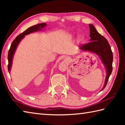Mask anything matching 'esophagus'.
Listing matches in <instances>:
<instances>
[{
  "instance_id": "34e87169",
  "label": "esophagus",
  "mask_w": 125,
  "mask_h": 125,
  "mask_svg": "<svg viewBox=\"0 0 125 125\" xmlns=\"http://www.w3.org/2000/svg\"><path fill=\"white\" fill-rule=\"evenodd\" d=\"M64 58H65V60H68V57H65Z\"/></svg>"
}]
</instances>
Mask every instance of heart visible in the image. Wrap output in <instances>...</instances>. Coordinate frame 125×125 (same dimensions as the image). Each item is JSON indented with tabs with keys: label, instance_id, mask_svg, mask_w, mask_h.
I'll list each match as a JSON object with an SVG mask.
<instances>
[{
	"label": "heart",
	"instance_id": "b5f03b06",
	"mask_svg": "<svg viewBox=\"0 0 125 125\" xmlns=\"http://www.w3.org/2000/svg\"><path fill=\"white\" fill-rule=\"evenodd\" d=\"M79 39L80 40H83L84 39V36L83 35H81L80 36H79Z\"/></svg>",
	"mask_w": 125,
	"mask_h": 125
}]
</instances>
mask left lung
Returning a JSON list of instances; mask_svg holds the SVG:
<instances>
[{
	"instance_id": "obj_1",
	"label": "left lung",
	"mask_w": 125,
	"mask_h": 125,
	"mask_svg": "<svg viewBox=\"0 0 125 125\" xmlns=\"http://www.w3.org/2000/svg\"><path fill=\"white\" fill-rule=\"evenodd\" d=\"M90 41L88 43L82 44L79 49L83 51H89L96 54L99 56L101 61L104 65L106 76L104 86L100 91L104 89L106 86L108 78L112 71L113 54L109 43L104 37L98 32L94 26L89 24Z\"/></svg>"
}]
</instances>
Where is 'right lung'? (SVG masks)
Listing matches in <instances>:
<instances>
[{"instance_id": "1", "label": "right lung", "mask_w": 125, "mask_h": 125, "mask_svg": "<svg viewBox=\"0 0 125 125\" xmlns=\"http://www.w3.org/2000/svg\"><path fill=\"white\" fill-rule=\"evenodd\" d=\"M46 25H47L46 23H42L31 26L30 28L27 29L25 31H23V33L20 34V35H19L17 38L14 40V41H13L12 44L10 45L9 53H8V61H9L8 70H9V73H10V69H11V67L12 65L13 56H14L16 49H17V47L18 46L19 43V42L21 41V40L24 38L25 35H28V34H30L33 32H35V31H41L42 29L46 27Z\"/></svg>"}]
</instances>
